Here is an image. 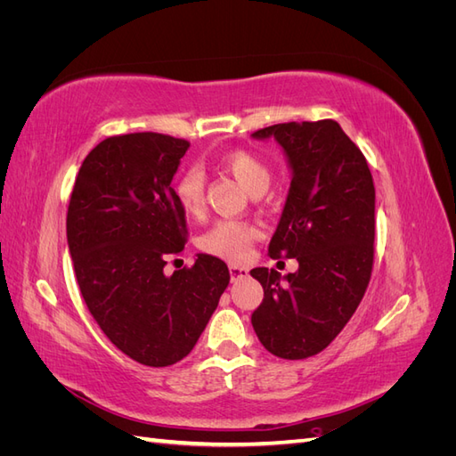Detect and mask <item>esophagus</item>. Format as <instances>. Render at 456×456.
<instances>
[{"label": "esophagus", "instance_id": "obj_1", "mask_svg": "<svg viewBox=\"0 0 456 456\" xmlns=\"http://www.w3.org/2000/svg\"><path fill=\"white\" fill-rule=\"evenodd\" d=\"M228 270H230V278H232V281H236V280L243 278V275L249 273V270H247L245 266H238V265H230V266H228Z\"/></svg>", "mask_w": 456, "mask_h": 456}]
</instances>
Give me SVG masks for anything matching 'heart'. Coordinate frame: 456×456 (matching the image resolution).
Masks as SVG:
<instances>
[{
	"label": "heart",
	"mask_w": 456,
	"mask_h": 456,
	"mask_svg": "<svg viewBox=\"0 0 456 456\" xmlns=\"http://www.w3.org/2000/svg\"><path fill=\"white\" fill-rule=\"evenodd\" d=\"M220 167L230 173L253 196H258L270 186V165L249 150H232L218 159ZM176 203L184 215L200 218L205 207L203 173L200 167H186L176 175L173 183ZM258 238V230L243 220H216L207 228L198 241L200 249L218 258L241 260L251 251V245Z\"/></svg>",
	"instance_id": "b5f03b06"
}]
</instances>
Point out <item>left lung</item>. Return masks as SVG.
<instances>
[{"mask_svg":"<svg viewBox=\"0 0 456 456\" xmlns=\"http://www.w3.org/2000/svg\"><path fill=\"white\" fill-rule=\"evenodd\" d=\"M278 141L293 169L272 258H297L281 278L253 268L265 298L251 323L270 354L306 360L325 350L367 291L375 260V184L362 150L335 119L278 123L253 133Z\"/></svg>","mask_w":456,"mask_h":456,"instance_id":"left-lung-1","label":"left lung"}]
</instances>
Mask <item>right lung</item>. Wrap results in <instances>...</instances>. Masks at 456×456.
<instances>
[{"mask_svg":"<svg viewBox=\"0 0 456 456\" xmlns=\"http://www.w3.org/2000/svg\"><path fill=\"white\" fill-rule=\"evenodd\" d=\"M188 146L150 131L108 136L81 163L66 215L91 315L116 348L148 367L191 352L230 281L224 262L203 253L194 266L163 273L188 240L171 188Z\"/></svg>","mask_w":456,"mask_h":456,"instance_id":"add662e5","label":"right lung"}]
</instances>
